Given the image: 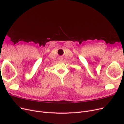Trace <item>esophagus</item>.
Here are the masks:
<instances>
[{"label": "esophagus", "mask_w": 124, "mask_h": 124, "mask_svg": "<svg viewBox=\"0 0 124 124\" xmlns=\"http://www.w3.org/2000/svg\"><path fill=\"white\" fill-rule=\"evenodd\" d=\"M62 59H63V58H62V56H60V57H59V59L61 60V61H62Z\"/></svg>", "instance_id": "34e87169"}]
</instances>
